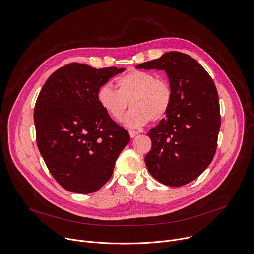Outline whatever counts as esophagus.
<instances>
[{"instance_id": "34e87169", "label": "esophagus", "mask_w": 254, "mask_h": 254, "mask_svg": "<svg viewBox=\"0 0 254 254\" xmlns=\"http://www.w3.org/2000/svg\"><path fill=\"white\" fill-rule=\"evenodd\" d=\"M138 134V132L137 131H135V130H129V135H130V137L132 138V137H134V136H136Z\"/></svg>"}]
</instances>
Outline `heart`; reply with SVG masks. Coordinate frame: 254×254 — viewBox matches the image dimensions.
Segmentation results:
<instances>
[{
	"label": "heart",
	"instance_id": "1",
	"mask_svg": "<svg viewBox=\"0 0 254 254\" xmlns=\"http://www.w3.org/2000/svg\"><path fill=\"white\" fill-rule=\"evenodd\" d=\"M117 90L102 85L96 100L105 115L120 122L129 103L131 110L125 119L127 127L138 128L152 121L164 120L173 104L174 93L169 82L157 79L151 72L131 70L116 80Z\"/></svg>",
	"mask_w": 254,
	"mask_h": 254
}]
</instances>
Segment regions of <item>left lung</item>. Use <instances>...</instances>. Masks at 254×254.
I'll use <instances>...</instances> for the list:
<instances>
[{
    "label": "left lung",
    "mask_w": 254,
    "mask_h": 254,
    "mask_svg": "<svg viewBox=\"0 0 254 254\" xmlns=\"http://www.w3.org/2000/svg\"><path fill=\"white\" fill-rule=\"evenodd\" d=\"M135 68L164 70L174 93L167 118L148 132L152 149L144 163L162 184L186 185L205 171L216 152L221 119L215 83L194 58L176 51Z\"/></svg>",
    "instance_id": "8db88e82"
}]
</instances>
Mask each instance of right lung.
<instances>
[{"mask_svg": "<svg viewBox=\"0 0 254 254\" xmlns=\"http://www.w3.org/2000/svg\"><path fill=\"white\" fill-rule=\"evenodd\" d=\"M123 71L70 63L53 72L36 100L38 149L51 175L67 191L99 190L130 140L127 130L108 118L96 100L98 88Z\"/></svg>", "mask_w": 254, "mask_h": 254, "instance_id": "obj_1", "label": "right lung"}]
</instances>
